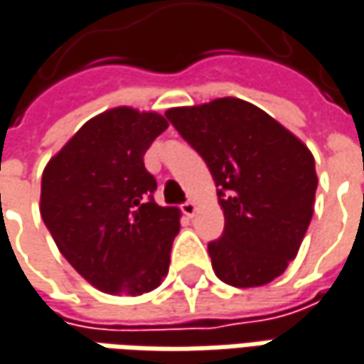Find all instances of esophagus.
Returning <instances> with one entry per match:
<instances>
[{
  "mask_svg": "<svg viewBox=\"0 0 364 364\" xmlns=\"http://www.w3.org/2000/svg\"><path fill=\"white\" fill-rule=\"evenodd\" d=\"M181 211L187 218H193L195 211H197V203H195V201H185L181 205Z\"/></svg>",
  "mask_w": 364,
  "mask_h": 364,
  "instance_id": "1",
  "label": "esophagus"
}]
</instances>
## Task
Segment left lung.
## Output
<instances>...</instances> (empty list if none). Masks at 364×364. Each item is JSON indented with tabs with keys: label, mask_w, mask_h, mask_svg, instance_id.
I'll return each instance as SVG.
<instances>
[{
	"label": "left lung",
	"mask_w": 364,
	"mask_h": 364,
	"mask_svg": "<svg viewBox=\"0 0 364 364\" xmlns=\"http://www.w3.org/2000/svg\"><path fill=\"white\" fill-rule=\"evenodd\" d=\"M165 117L203 157L225 228L207 245L221 282L254 288L284 274L304 240L316 195L314 157L268 112L240 98L169 108Z\"/></svg>",
	"instance_id": "left-lung-1"
}]
</instances>
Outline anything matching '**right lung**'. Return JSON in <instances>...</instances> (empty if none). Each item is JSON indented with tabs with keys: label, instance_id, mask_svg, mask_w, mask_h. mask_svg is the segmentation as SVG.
<instances>
[{
	"label": "right lung",
	"instance_id": "obj_1",
	"mask_svg": "<svg viewBox=\"0 0 364 364\" xmlns=\"http://www.w3.org/2000/svg\"><path fill=\"white\" fill-rule=\"evenodd\" d=\"M169 127L159 112L110 108L48 161L40 213L70 266L100 292L139 296L169 272L181 211L153 199L144 153Z\"/></svg>",
	"mask_w": 364,
	"mask_h": 364
}]
</instances>
